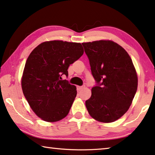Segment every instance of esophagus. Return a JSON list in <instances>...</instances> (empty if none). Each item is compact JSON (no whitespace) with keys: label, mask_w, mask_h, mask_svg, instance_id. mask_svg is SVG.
Wrapping results in <instances>:
<instances>
[{"label":"esophagus","mask_w":155,"mask_h":155,"mask_svg":"<svg viewBox=\"0 0 155 155\" xmlns=\"http://www.w3.org/2000/svg\"><path fill=\"white\" fill-rule=\"evenodd\" d=\"M85 86V85H83V86H77V90L78 91H80V90H81L83 88H84Z\"/></svg>","instance_id":"obj_1"}]
</instances>
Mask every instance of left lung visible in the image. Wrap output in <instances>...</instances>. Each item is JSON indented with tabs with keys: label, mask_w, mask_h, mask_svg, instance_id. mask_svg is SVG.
Wrapping results in <instances>:
<instances>
[{
	"label": "left lung",
	"mask_w": 155,
	"mask_h": 155,
	"mask_svg": "<svg viewBox=\"0 0 155 155\" xmlns=\"http://www.w3.org/2000/svg\"><path fill=\"white\" fill-rule=\"evenodd\" d=\"M91 71L99 85L92 88L85 106L93 119L112 123L130 106L138 86L136 69L130 56L119 44L110 40L83 43Z\"/></svg>",
	"instance_id": "obj_1"
}]
</instances>
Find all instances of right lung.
I'll list each match as a JSON object with an SVG mask.
<instances>
[{
  "mask_svg": "<svg viewBox=\"0 0 155 155\" xmlns=\"http://www.w3.org/2000/svg\"><path fill=\"white\" fill-rule=\"evenodd\" d=\"M83 52L80 43L55 40L41 43L29 55L21 87L31 110L43 121H58L68 114L77 87L61 76L68 75L69 66Z\"/></svg>",
  "mask_w": 155,
  "mask_h": 155,
  "instance_id": "1",
  "label": "right lung"
}]
</instances>
